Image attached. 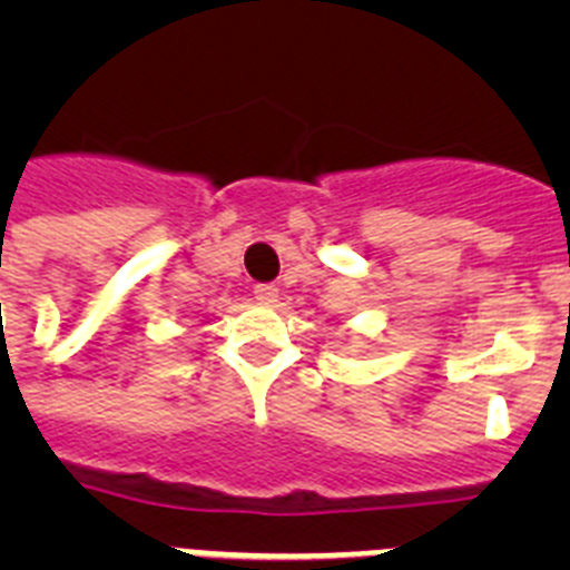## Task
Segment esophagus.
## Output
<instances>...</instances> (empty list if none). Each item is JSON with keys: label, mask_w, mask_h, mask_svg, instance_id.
Segmentation results:
<instances>
[{"label": "esophagus", "mask_w": 570, "mask_h": 570, "mask_svg": "<svg viewBox=\"0 0 570 570\" xmlns=\"http://www.w3.org/2000/svg\"><path fill=\"white\" fill-rule=\"evenodd\" d=\"M254 296L259 305H276V299H279V288H276V285H256Z\"/></svg>", "instance_id": "obj_1"}]
</instances>
